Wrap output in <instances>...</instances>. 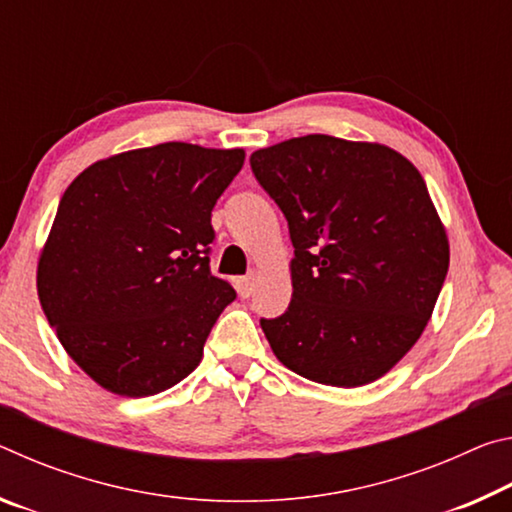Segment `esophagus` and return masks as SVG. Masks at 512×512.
<instances>
[{
    "label": "esophagus",
    "instance_id": "esophagus-1",
    "mask_svg": "<svg viewBox=\"0 0 512 512\" xmlns=\"http://www.w3.org/2000/svg\"><path fill=\"white\" fill-rule=\"evenodd\" d=\"M235 287L239 291L241 298H250L255 291V275H244V277H237L235 280Z\"/></svg>",
    "mask_w": 512,
    "mask_h": 512
}]
</instances>
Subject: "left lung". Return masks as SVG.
<instances>
[{"instance_id": "left-lung-1", "label": "left lung", "mask_w": 512, "mask_h": 512, "mask_svg": "<svg viewBox=\"0 0 512 512\" xmlns=\"http://www.w3.org/2000/svg\"><path fill=\"white\" fill-rule=\"evenodd\" d=\"M250 167L289 223V309L259 320L296 375L357 388L384 377L436 307L449 268L445 225L424 178L377 142L305 135Z\"/></svg>"}]
</instances>
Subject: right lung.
Segmentation results:
<instances>
[{
  "label": "right lung",
  "mask_w": 512,
  "mask_h": 512,
  "mask_svg": "<svg viewBox=\"0 0 512 512\" xmlns=\"http://www.w3.org/2000/svg\"><path fill=\"white\" fill-rule=\"evenodd\" d=\"M244 149L164 142L90 164L60 198L38 298L65 352L121 397H149L203 359L237 298L210 273L212 210Z\"/></svg>",
  "instance_id": "right-lung-1"
}]
</instances>
